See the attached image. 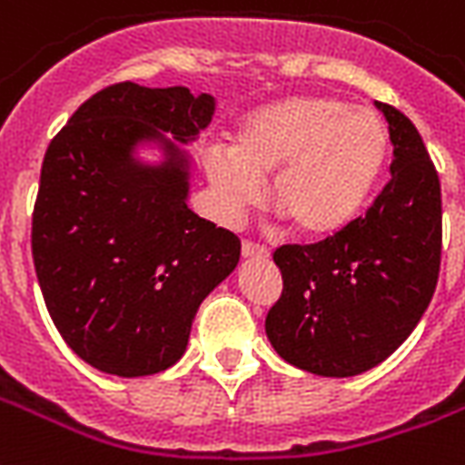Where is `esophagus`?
<instances>
[{
	"mask_svg": "<svg viewBox=\"0 0 465 465\" xmlns=\"http://www.w3.org/2000/svg\"><path fill=\"white\" fill-rule=\"evenodd\" d=\"M241 256L243 258H268L271 256V251L261 243H253V241H243L241 243Z\"/></svg>",
	"mask_w": 465,
	"mask_h": 465,
	"instance_id": "1",
	"label": "esophagus"
}]
</instances>
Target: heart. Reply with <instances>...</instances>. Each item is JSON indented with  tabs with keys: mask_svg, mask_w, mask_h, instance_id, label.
I'll return each instance as SVG.
<instances>
[{
	"mask_svg": "<svg viewBox=\"0 0 465 465\" xmlns=\"http://www.w3.org/2000/svg\"><path fill=\"white\" fill-rule=\"evenodd\" d=\"M381 119L339 97L300 94L241 119L233 143L202 155L219 214L226 222L268 197L302 236H331L359 217L385 165Z\"/></svg>",
	"mask_w": 465,
	"mask_h": 465,
	"instance_id": "obj_1",
	"label": "heart"
}]
</instances>
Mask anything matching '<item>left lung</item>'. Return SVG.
I'll return each instance as SVG.
<instances>
[{
    "label": "left lung",
    "instance_id": "8db88e82",
    "mask_svg": "<svg viewBox=\"0 0 465 465\" xmlns=\"http://www.w3.org/2000/svg\"><path fill=\"white\" fill-rule=\"evenodd\" d=\"M388 122L390 180L334 236L280 246L282 295L265 317L280 359L307 373L351 378L388 359L430 307L441 263V185L420 131L375 102Z\"/></svg>",
    "mask_w": 465,
    "mask_h": 465
}]
</instances>
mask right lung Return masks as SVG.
Listing matches in <instances>:
<instances>
[{"instance_id":"add662e5","label":"right lung","mask_w":465,"mask_h":465,"mask_svg":"<svg viewBox=\"0 0 465 465\" xmlns=\"http://www.w3.org/2000/svg\"><path fill=\"white\" fill-rule=\"evenodd\" d=\"M212 114V94L119 83L92 94L45 151L35 275L60 336L102 373L177 363L202 300L239 263V236L187 207L190 155L177 141H194ZM141 143L163 161L138 162Z\"/></svg>"}]
</instances>
